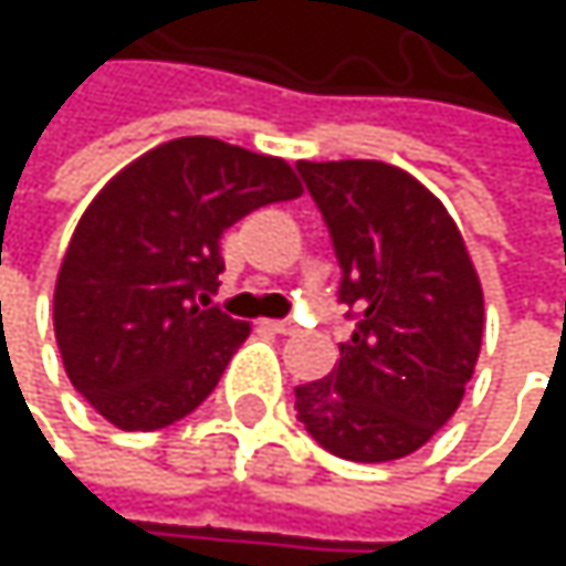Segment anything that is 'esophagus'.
I'll return each instance as SVG.
<instances>
[{
	"label": "esophagus",
	"mask_w": 566,
	"mask_h": 566,
	"mask_svg": "<svg viewBox=\"0 0 566 566\" xmlns=\"http://www.w3.org/2000/svg\"><path fill=\"white\" fill-rule=\"evenodd\" d=\"M275 334H294L297 331V324L291 321V317H282V321H265Z\"/></svg>",
	"instance_id": "obj_1"
}]
</instances>
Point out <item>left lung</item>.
<instances>
[{
	"mask_svg": "<svg viewBox=\"0 0 566 566\" xmlns=\"http://www.w3.org/2000/svg\"><path fill=\"white\" fill-rule=\"evenodd\" d=\"M337 262L354 334L337 367L294 390L304 429L350 462L426 446L475 374L485 301L459 226L406 170L380 160H301Z\"/></svg>",
	"mask_w": 566,
	"mask_h": 566,
	"instance_id": "1",
	"label": "left lung"
}]
</instances>
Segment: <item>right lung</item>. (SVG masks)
I'll use <instances>...</instances> for the list:
<instances>
[{
	"label": "right lung",
	"mask_w": 566,
	"mask_h": 566,
	"mask_svg": "<svg viewBox=\"0 0 566 566\" xmlns=\"http://www.w3.org/2000/svg\"><path fill=\"white\" fill-rule=\"evenodd\" d=\"M294 196L284 160L216 137L160 144L94 196L61 259L55 340L67 380L107 422L164 429L216 390L252 331L209 307L219 239Z\"/></svg>",
	"instance_id": "add662e5"
}]
</instances>
